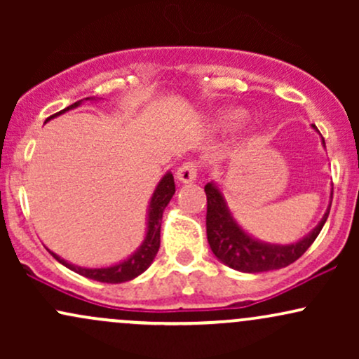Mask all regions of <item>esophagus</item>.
I'll use <instances>...</instances> for the list:
<instances>
[{
    "label": "esophagus",
    "mask_w": 359,
    "mask_h": 359,
    "mask_svg": "<svg viewBox=\"0 0 359 359\" xmlns=\"http://www.w3.org/2000/svg\"><path fill=\"white\" fill-rule=\"evenodd\" d=\"M199 167H201L199 162H196V160H189V162H184L182 165L179 167V170H177V179H179L180 182H184V184L194 182L197 174H199Z\"/></svg>",
    "instance_id": "1"
}]
</instances>
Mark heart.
<instances>
[{
	"mask_svg": "<svg viewBox=\"0 0 359 359\" xmlns=\"http://www.w3.org/2000/svg\"><path fill=\"white\" fill-rule=\"evenodd\" d=\"M238 119H240V114H236V113H233V114H228V116H226V119L224 121L228 123V125H233V123H236Z\"/></svg>",
	"mask_w": 359,
	"mask_h": 359,
	"instance_id": "heart-1",
	"label": "heart"
}]
</instances>
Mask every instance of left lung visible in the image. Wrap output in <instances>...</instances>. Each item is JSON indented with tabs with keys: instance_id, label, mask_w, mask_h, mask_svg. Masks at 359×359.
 <instances>
[{
	"instance_id": "8db88e82",
	"label": "left lung",
	"mask_w": 359,
	"mask_h": 359,
	"mask_svg": "<svg viewBox=\"0 0 359 359\" xmlns=\"http://www.w3.org/2000/svg\"><path fill=\"white\" fill-rule=\"evenodd\" d=\"M312 126L316 128V125ZM204 192L208 196L205 231H208V241L212 253L224 265L231 266L234 270L246 271V273L278 270L299 259L319 236L320 229H323L329 216V211H331V205H329L327 212L324 214L323 221L317 224L314 231L309 233L299 243L287 246L266 245V243L253 240L236 224V221L229 214V209L226 208L224 197L216 185L208 184L204 187Z\"/></svg>"
}]
</instances>
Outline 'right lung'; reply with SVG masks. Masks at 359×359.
<instances>
[{"label":"right lung","instance_id":"add662e5","mask_svg":"<svg viewBox=\"0 0 359 359\" xmlns=\"http://www.w3.org/2000/svg\"><path fill=\"white\" fill-rule=\"evenodd\" d=\"M86 100H89V97H86ZM81 101L74 102V104L65 108L64 111L77 108V106L81 104ZM64 111H60V113H64ZM174 192V175L167 174L162 180H160V184L156 185L154 196H151L150 212H148V231L145 241H143V245L140 246L138 251H135V255H131V257L125 259L123 263H118V265L114 266H108V269H81V266L71 265V263H67L65 259L57 257L52 251L50 253L53 255V258H55L57 262H60L64 266H67V269L76 271V273L82 275V277L96 280V282L121 283L128 282V280H133L135 277H138V275H142L143 271L151 265V262H154V258L156 257V251L160 248V226H162L163 209L167 208L168 203H170Z\"/></svg>","mask_w":359,"mask_h":359}]
</instances>
